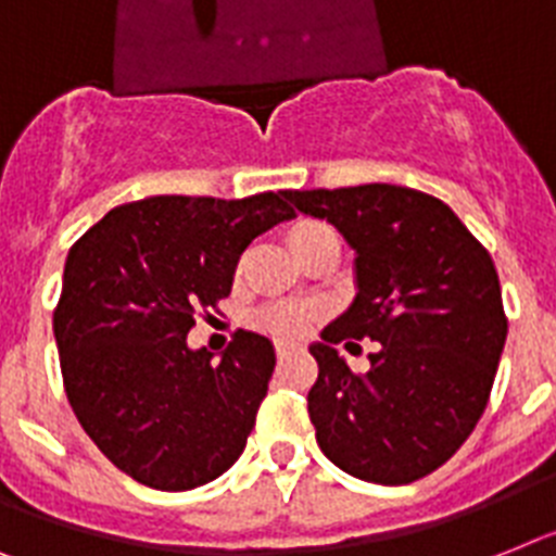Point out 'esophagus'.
Wrapping results in <instances>:
<instances>
[{
  "instance_id": "1",
  "label": "esophagus",
  "mask_w": 556,
  "mask_h": 556,
  "mask_svg": "<svg viewBox=\"0 0 556 556\" xmlns=\"http://www.w3.org/2000/svg\"><path fill=\"white\" fill-rule=\"evenodd\" d=\"M274 350H277L279 358H288V356H293V353H302V350H305V344L288 342V339H279V342L274 344Z\"/></svg>"
}]
</instances>
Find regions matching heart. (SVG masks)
I'll return each instance as SVG.
<instances>
[{
	"label": "heart",
	"mask_w": 556,
	"mask_h": 556,
	"mask_svg": "<svg viewBox=\"0 0 556 556\" xmlns=\"http://www.w3.org/2000/svg\"><path fill=\"white\" fill-rule=\"evenodd\" d=\"M328 242H336V231L328 226V223L321 220H296L291 228H288V245L296 256H307L319 245H328ZM256 328L268 330V333L277 336H293L302 333V330L311 325V314H307L305 307L296 305H270L263 307L260 314L254 316Z\"/></svg>",
	"instance_id": "heart-1"
}]
</instances>
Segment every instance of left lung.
<instances>
[{
    "label": "left lung",
    "mask_w": 556,
    "mask_h": 556,
    "mask_svg": "<svg viewBox=\"0 0 556 556\" xmlns=\"http://www.w3.org/2000/svg\"><path fill=\"white\" fill-rule=\"evenodd\" d=\"M286 198L333 223L356 251V300L311 344L316 444L342 472L381 486L435 472L480 421L506 344L492 256L444 200L407 186ZM353 338L380 342L367 374L334 353Z\"/></svg>",
    "instance_id": "8db88e82"
}]
</instances>
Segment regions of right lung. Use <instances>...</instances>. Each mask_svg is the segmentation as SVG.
Masks as SVG:
<instances>
[{"label": "right lung", "instance_id": "add662e5", "mask_svg": "<svg viewBox=\"0 0 556 556\" xmlns=\"http://www.w3.org/2000/svg\"><path fill=\"white\" fill-rule=\"evenodd\" d=\"M286 200L157 194L106 212L70 249L53 311L64 390L92 444L143 486H203L245 450L274 344L237 330L214 362L186 336L231 293L249 242L291 220Z\"/></svg>", "mask_w": 556, "mask_h": 556}]
</instances>
